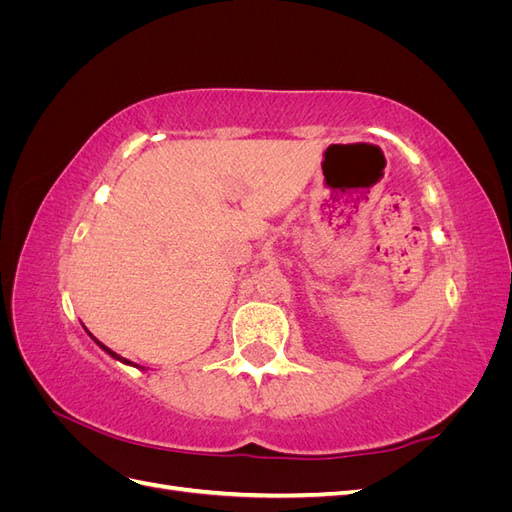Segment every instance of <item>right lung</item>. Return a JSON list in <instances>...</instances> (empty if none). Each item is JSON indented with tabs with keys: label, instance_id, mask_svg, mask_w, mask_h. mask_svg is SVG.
<instances>
[{
	"label": "right lung",
	"instance_id": "right-lung-1",
	"mask_svg": "<svg viewBox=\"0 0 512 512\" xmlns=\"http://www.w3.org/2000/svg\"><path fill=\"white\" fill-rule=\"evenodd\" d=\"M87 333H89V331H87ZM89 337H91V339H94V342H96V344H98V346H100V348H102V350H104L106 354H111L115 361H119V363H123V365H130V367H136V369H145V367H141V365H136V363H132V361H128V359H123V356H119V354H117V352H113L111 348H106V346H104L102 342H98V339H96L94 335H91V333H89Z\"/></svg>",
	"mask_w": 512,
	"mask_h": 512
}]
</instances>
